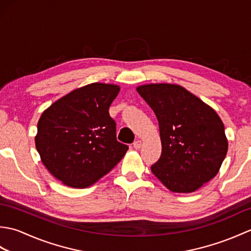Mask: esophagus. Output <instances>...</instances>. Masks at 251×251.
Masks as SVG:
<instances>
[{
    "mask_svg": "<svg viewBox=\"0 0 251 251\" xmlns=\"http://www.w3.org/2000/svg\"><path fill=\"white\" fill-rule=\"evenodd\" d=\"M142 146V141L141 140H136L134 142V148L136 149V150H138V149H140Z\"/></svg>",
    "mask_w": 251,
    "mask_h": 251,
    "instance_id": "34e87169",
    "label": "esophagus"
}]
</instances>
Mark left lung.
<instances>
[{
  "mask_svg": "<svg viewBox=\"0 0 251 251\" xmlns=\"http://www.w3.org/2000/svg\"><path fill=\"white\" fill-rule=\"evenodd\" d=\"M137 92L158 121L162 154L151 166L154 176L177 193H191L214 178L227 152L216 111L176 84L141 85Z\"/></svg>",
  "mask_w": 251,
  "mask_h": 251,
  "instance_id": "8db88e82",
  "label": "left lung"
}]
</instances>
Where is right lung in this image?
Returning a JSON list of instances; mask_svg holds the SVG:
<instances>
[{
  "mask_svg": "<svg viewBox=\"0 0 251 251\" xmlns=\"http://www.w3.org/2000/svg\"><path fill=\"white\" fill-rule=\"evenodd\" d=\"M120 92L93 83L55 101L37 123L35 147L47 170L63 184L84 189L108 174L128 150L116 140L109 108Z\"/></svg>",
  "mask_w": 251,
  "mask_h": 251,
  "instance_id": "add662e5",
  "label": "right lung"
}]
</instances>
